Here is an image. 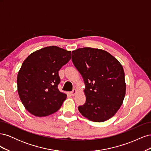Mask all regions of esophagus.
Returning <instances> with one entry per match:
<instances>
[{
  "label": "esophagus",
  "instance_id": "esophagus-1",
  "mask_svg": "<svg viewBox=\"0 0 151 151\" xmlns=\"http://www.w3.org/2000/svg\"><path fill=\"white\" fill-rule=\"evenodd\" d=\"M76 93H77V90L76 89H73V91H72V92L70 93V94H71L72 96H74L76 94Z\"/></svg>",
  "mask_w": 151,
  "mask_h": 151
}]
</instances>
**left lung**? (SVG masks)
Wrapping results in <instances>:
<instances>
[{"label": "left lung", "mask_w": 151, "mask_h": 151, "mask_svg": "<svg viewBox=\"0 0 151 151\" xmlns=\"http://www.w3.org/2000/svg\"><path fill=\"white\" fill-rule=\"evenodd\" d=\"M72 60L85 83L86 100L78 107L79 112L91 121L108 120L120 109L125 96L121 63L104 50L89 47L72 51Z\"/></svg>", "instance_id": "8db88e82"}]
</instances>
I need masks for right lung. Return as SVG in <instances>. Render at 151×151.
Returning a JSON list of instances; mask_svg holds the SVG:
<instances>
[{"instance_id":"1","label":"right lung","mask_w":151,"mask_h":151,"mask_svg":"<svg viewBox=\"0 0 151 151\" xmlns=\"http://www.w3.org/2000/svg\"><path fill=\"white\" fill-rule=\"evenodd\" d=\"M70 57V51L50 46L32 53L22 63L17 77V91L32 115L46 116L60 108L67 95L58 89V71Z\"/></svg>"}]
</instances>
